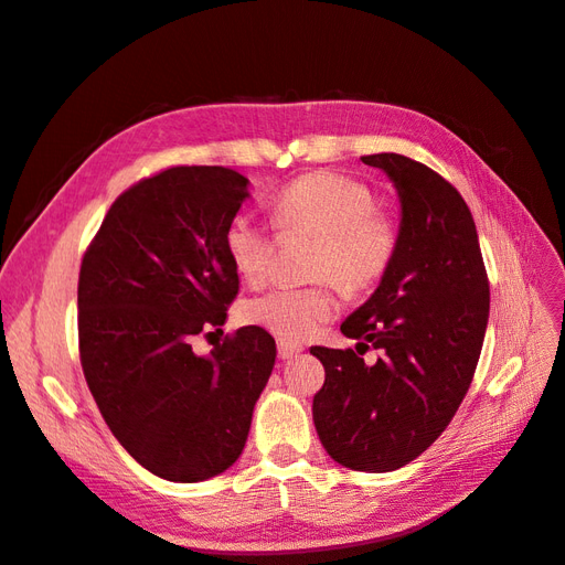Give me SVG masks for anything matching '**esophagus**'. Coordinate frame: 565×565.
<instances>
[{"mask_svg":"<svg viewBox=\"0 0 565 565\" xmlns=\"http://www.w3.org/2000/svg\"><path fill=\"white\" fill-rule=\"evenodd\" d=\"M303 349L299 344H292V341H278V355L282 358V361H289V358H297Z\"/></svg>","mask_w":565,"mask_h":565,"instance_id":"esophagus-1","label":"esophagus"}]
</instances>
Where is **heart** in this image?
<instances>
[{
  "instance_id": "b5f03b06",
  "label": "heart",
  "mask_w": 565,
  "mask_h": 565,
  "mask_svg": "<svg viewBox=\"0 0 565 565\" xmlns=\"http://www.w3.org/2000/svg\"><path fill=\"white\" fill-rule=\"evenodd\" d=\"M273 216L285 233L318 235L311 256V287H280L243 303V320L282 341H306L337 318L339 297L367 292L388 270L398 247L393 218L374 207L372 191L351 177L313 172L287 183L273 200ZM224 247L245 282L262 285L270 273V231L237 214L228 221Z\"/></svg>"
}]
</instances>
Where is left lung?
<instances>
[{
	"label": "left lung",
	"instance_id": "left-lung-1",
	"mask_svg": "<svg viewBox=\"0 0 565 565\" xmlns=\"http://www.w3.org/2000/svg\"><path fill=\"white\" fill-rule=\"evenodd\" d=\"M401 202L398 247L372 297L341 322L353 349L313 347L324 384L313 396L322 448L341 467H405L446 431L481 355L490 287L467 202L434 169L398 152L361 158ZM380 348L367 366L360 349Z\"/></svg>",
	"mask_w": 565,
	"mask_h": 565
}]
</instances>
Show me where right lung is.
Segmentation results:
<instances>
[{
	"mask_svg": "<svg viewBox=\"0 0 565 565\" xmlns=\"http://www.w3.org/2000/svg\"><path fill=\"white\" fill-rule=\"evenodd\" d=\"M247 185L226 167L164 169L113 202L82 259L84 380L119 446L164 481L235 465L276 365V339L256 324L193 351L241 289L224 233Z\"/></svg>",
	"mask_w": 565,
	"mask_h": 565,
	"instance_id": "add662e5",
	"label": "right lung"
}]
</instances>
